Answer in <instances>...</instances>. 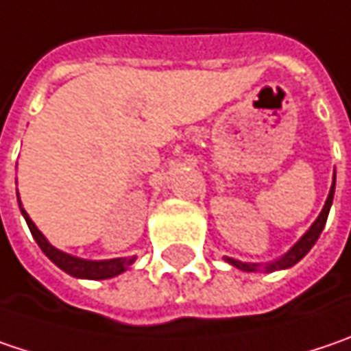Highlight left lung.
<instances>
[{
    "instance_id": "8db88e82",
    "label": "left lung",
    "mask_w": 351,
    "mask_h": 351,
    "mask_svg": "<svg viewBox=\"0 0 351 351\" xmlns=\"http://www.w3.org/2000/svg\"><path fill=\"white\" fill-rule=\"evenodd\" d=\"M334 191H336V173L332 176V186H330V193H328V198L324 202V208L318 215V218L312 222V226L300 237V240L288 250L284 252L282 256L276 258V260H270V262H264V264H258V262H242V260H237V258L224 256V260L234 266L242 272H276V270H286V268H292L294 264H298L302 258L306 256L312 246L316 244V240L322 234L324 226H326V220H328V215H330V208H332V202H334Z\"/></svg>"
}]
</instances>
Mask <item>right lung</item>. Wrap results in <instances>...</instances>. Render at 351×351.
Instances as JSON below:
<instances>
[{
  "label": "right lung",
  "instance_id": "right-lung-1",
  "mask_svg": "<svg viewBox=\"0 0 351 351\" xmlns=\"http://www.w3.org/2000/svg\"><path fill=\"white\" fill-rule=\"evenodd\" d=\"M17 202H19V210L25 218L29 230H32L35 242L39 244V248L43 250V254L51 260L57 268H61L63 272H67L73 278H83V280H107L114 278L119 274H123L129 266H133L136 256H125V258H109V260H87V258L73 256L67 254L59 248H55L47 238L43 237V232L35 226L29 215L25 213L21 200H19V193H17Z\"/></svg>",
  "mask_w": 351,
  "mask_h": 351
}]
</instances>
